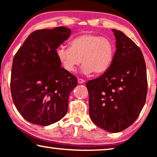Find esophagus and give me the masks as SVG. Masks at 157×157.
I'll return each instance as SVG.
<instances>
[{
  "label": "esophagus",
  "instance_id": "34e87169",
  "mask_svg": "<svg viewBox=\"0 0 157 157\" xmlns=\"http://www.w3.org/2000/svg\"><path fill=\"white\" fill-rule=\"evenodd\" d=\"M78 83H80V84H81V83H84L85 81L83 80V79H81V78H78Z\"/></svg>",
  "mask_w": 157,
  "mask_h": 157
}]
</instances>
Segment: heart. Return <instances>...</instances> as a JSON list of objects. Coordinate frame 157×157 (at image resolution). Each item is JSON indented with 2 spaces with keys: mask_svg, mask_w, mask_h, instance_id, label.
<instances>
[{
  "mask_svg": "<svg viewBox=\"0 0 157 157\" xmlns=\"http://www.w3.org/2000/svg\"><path fill=\"white\" fill-rule=\"evenodd\" d=\"M69 45L60 46L56 51L57 59L66 71L74 72L82 62L83 74H102L113 63L115 46L110 38L83 33L73 38Z\"/></svg>",
  "mask_w": 157,
  "mask_h": 157,
  "instance_id": "b5f03b06",
  "label": "heart"
}]
</instances>
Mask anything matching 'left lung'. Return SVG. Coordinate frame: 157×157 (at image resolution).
<instances>
[{"label": "left lung", "mask_w": 157, "mask_h": 157, "mask_svg": "<svg viewBox=\"0 0 157 157\" xmlns=\"http://www.w3.org/2000/svg\"><path fill=\"white\" fill-rule=\"evenodd\" d=\"M116 52L109 69L89 81V115L98 127L111 133L126 129L138 118L146 101L147 78L140 48L123 32L112 29Z\"/></svg>", "instance_id": "1"}]
</instances>
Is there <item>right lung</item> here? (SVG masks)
I'll use <instances>...</instances> for the list:
<instances>
[{
  "instance_id": "obj_1",
  "label": "right lung",
  "mask_w": 157,
  "mask_h": 157,
  "mask_svg": "<svg viewBox=\"0 0 157 157\" xmlns=\"http://www.w3.org/2000/svg\"><path fill=\"white\" fill-rule=\"evenodd\" d=\"M65 26L30 34L13 61L10 89L15 106L32 124L48 126L65 117L77 78L61 67L56 51L70 37Z\"/></svg>"
}]
</instances>
